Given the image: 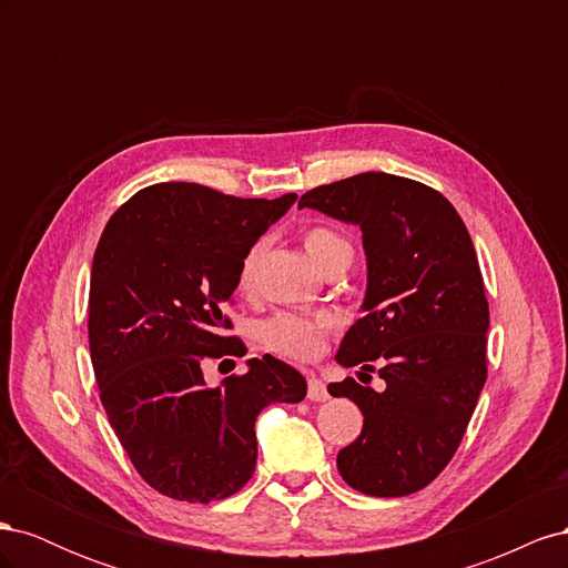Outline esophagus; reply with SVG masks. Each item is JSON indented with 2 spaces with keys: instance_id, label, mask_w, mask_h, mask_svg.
I'll list each match as a JSON object with an SVG mask.
<instances>
[{
  "instance_id": "34e87169",
  "label": "esophagus",
  "mask_w": 568,
  "mask_h": 568,
  "mask_svg": "<svg viewBox=\"0 0 568 568\" xmlns=\"http://www.w3.org/2000/svg\"><path fill=\"white\" fill-rule=\"evenodd\" d=\"M307 398L313 403L329 400V390H326V386L317 379V376H311V379H307Z\"/></svg>"
}]
</instances>
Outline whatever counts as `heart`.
I'll list each match as a JSON object with an SVG mask.
<instances>
[{
	"label": "heart",
	"mask_w": 568,
	"mask_h": 568,
	"mask_svg": "<svg viewBox=\"0 0 568 568\" xmlns=\"http://www.w3.org/2000/svg\"><path fill=\"white\" fill-rule=\"evenodd\" d=\"M305 251L311 253L320 270H326L338 255L351 253V244L336 230L326 225H313L303 232ZM265 253V242H255L239 263L236 286L242 294H251L257 280V267H261ZM336 329V320L332 315H298V313H280L263 326V343L282 357L288 359H315L324 351V341Z\"/></svg>",
	"instance_id": "obj_1"
}]
</instances>
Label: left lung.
Instances as JSON below:
<instances>
[{"label":"left lung","instance_id":"8db88e82","mask_svg":"<svg viewBox=\"0 0 568 568\" xmlns=\"http://www.w3.org/2000/svg\"><path fill=\"white\" fill-rule=\"evenodd\" d=\"M303 205L363 230L365 315L343 336L336 359L376 369L386 382L382 393L353 376L329 384L365 417L336 467L365 495L417 493L457 453L488 376V298L471 236L440 192L388 173L315 186Z\"/></svg>","mask_w":568,"mask_h":568}]
</instances>
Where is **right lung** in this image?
Returning <instances> with one entry per match:
<instances>
[{
	"label": "right lung",
	"mask_w": 568,
	"mask_h": 568,
	"mask_svg": "<svg viewBox=\"0 0 568 568\" xmlns=\"http://www.w3.org/2000/svg\"><path fill=\"white\" fill-rule=\"evenodd\" d=\"M294 201L161 182L120 205L99 239L88 320L99 398L136 474L173 500L242 490L257 412L305 398L301 372L272 355L220 386L203 379L213 359L246 355L225 313L239 263Z\"/></svg>",
	"instance_id": "1"
}]
</instances>
